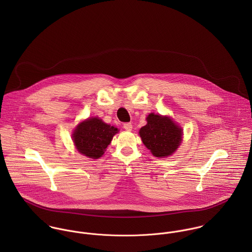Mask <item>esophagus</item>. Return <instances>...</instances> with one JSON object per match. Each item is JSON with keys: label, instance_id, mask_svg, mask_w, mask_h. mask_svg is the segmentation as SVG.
<instances>
[{"label": "esophagus", "instance_id": "1", "mask_svg": "<svg viewBox=\"0 0 252 252\" xmlns=\"http://www.w3.org/2000/svg\"><path fill=\"white\" fill-rule=\"evenodd\" d=\"M123 128H124L125 130H127V131H131L132 128H133V125H132L131 123H124V124H123Z\"/></svg>", "mask_w": 252, "mask_h": 252}]
</instances>
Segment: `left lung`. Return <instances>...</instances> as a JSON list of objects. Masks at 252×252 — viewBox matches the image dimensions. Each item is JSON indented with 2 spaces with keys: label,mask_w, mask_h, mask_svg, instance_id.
<instances>
[{
  "label": "left lung",
  "mask_w": 252,
  "mask_h": 252,
  "mask_svg": "<svg viewBox=\"0 0 252 252\" xmlns=\"http://www.w3.org/2000/svg\"><path fill=\"white\" fill-rule=\"evenodd\" d=\"M140 130L144 145L156 157L172 155L181 143L182 130L170 117L150 113Z\"/></svg>",
  "instance_id": "left-lung-1"
}]
</instances>
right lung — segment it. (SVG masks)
Instances as JSON below:
<instances>
[{"mask_svg":"<svg viewBox=\"0 0 252 252\" xmlns=\"http://www.w3.org/2000/svg\"><path fill=\"white\" fill-rule=\"evenodd\" d=\"M117 132V128L95 117L81 122L74 130L72 140L81 154L97 159L104 154Z\"/></svg>","mask_w":252,"mask_h":252,"instance_id":"right-lung-1","label":"right lung"}]
</instances>
